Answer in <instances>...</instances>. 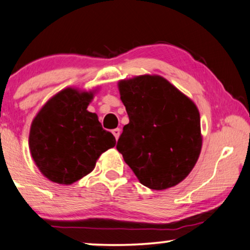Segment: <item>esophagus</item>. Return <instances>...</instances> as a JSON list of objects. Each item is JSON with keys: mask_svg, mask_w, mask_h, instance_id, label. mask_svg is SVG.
I'll list each match as a JSON object with an SVG mask.
<instances>
[{"mask_svg": "<svg viewBox=\"0 0 250 250\" xmlns=\"http://www.w3.org/2000/svg\"><path fill=\"white\" fill-rule=\"evenodd\" d=\"M120 132H121V130H120L119 128H115V129H113V130H112V134L114 135L115 139H118V138H119V136H120Z\"/></svg>", "mask_w": 250, "mask_h": 250, "instance_id": "34e87169", "label": "esophagus"}]
</instances>
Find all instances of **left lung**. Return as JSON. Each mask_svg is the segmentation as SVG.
Here are the masks:
<instances>
[{"mask_svg":"<svg viewBox=\"0 0 250 250\" xmlns=\"http://www.w3.org/2000/svg\"><path fill=\"white\" fill-rule=\"evenodd\" d=\"M129 123L116 148L138 181L152 189L181 183L201 152L200 114L167 80L142 75L119 82Z\"/></svg>","mask_w":250,"mask_h":250,"instance_id":"8db88e82","label":"left lung"}]
</instances>
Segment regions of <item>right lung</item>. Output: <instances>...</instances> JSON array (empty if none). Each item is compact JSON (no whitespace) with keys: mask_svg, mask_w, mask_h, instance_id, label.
Here are the masks:
<instances>
[{"mask_svg":"<svg viewBox=\"0 0 250 250\" xmlns=\"http://www.w3.org/2000/svg\"><path fill=\"white\" fill-rule=\"evenodd\" d=\"M91 92L67 88L53 96L33 120L29 148L46 178L72 184L94 170L103 152L115 138L103 129L95 113L86 111Z\"/></svg>","mask_w":250,"mask_h":250,"instance_id":"add662e5","label":"right lung"}]
</instances>
